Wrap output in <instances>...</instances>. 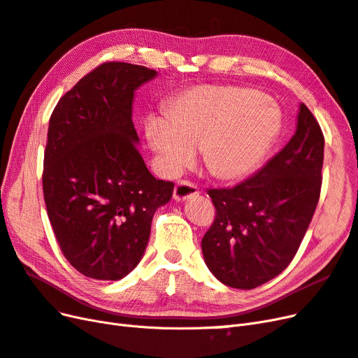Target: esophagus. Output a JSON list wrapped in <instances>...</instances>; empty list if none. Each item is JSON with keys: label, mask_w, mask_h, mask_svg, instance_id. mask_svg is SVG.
Instances as JSON below:
<instances>
[{"label": "esophagus", "mask_w": 358, "mask_h": 358, "mask_svg": "<svg viewBox=\"0 0 358 358\" xmlns=\"http://www.w3.org/2000/svg\"><path fill=\"white\" fill-rule=\"evenodd\" d=\"M199 194V188L189 180H179L173 191V197L176 201H185Z\"/></svg>", "instance_id": "1"}]
</instances>
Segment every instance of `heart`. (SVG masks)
Returning <instances> with one entry per match:
<instances>
[{
	"label": "heart",
	"mask_w": 358,
	"mask_h": 358,
	"mask_svg": "<svg viewBox=\"0 0 358 358\" xmlns=\"http://www.w3.org/2000/svg\"><path fill=\"white\" fill-rule=\"evenodd\" d=\"M145 129L166 175H179L200 150L212 176L233 182L262 164L279 134L280 115L258 91L199 85L178 94L166 117H149Z\"/></svg>",
	"instance_id": "obj_1"
}]
</instances>
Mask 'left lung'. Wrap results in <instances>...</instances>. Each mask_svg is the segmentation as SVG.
<instances>
[{
    "mask_svg": "<svg viewBox=\"0 0 358 358\" xmlns=\"http://www.w3.org/2000/svg\"><path fill=\"white\" fill-rule=\"evenodd\" d=\"M324 136L300 104L296 134L254 176L208 189L215 220L201 241L204 262L231 288L266 284L292 262L320 200Z\"/></svg>",
    "mask_w": 358,
    "mask_h": 358,
    "instance_id": "8db88e82",
    "label": "left lung"
}]
</instances>
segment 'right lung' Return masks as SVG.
<instances>
[{"label": "right lung", "mask_w": 358, "mask_h": 358, "mask_svg": "<svg viewBox=\"0 0 358 358\" xmlns=\"http://www.w3.org/2000/svg\"><path fill=\"white\" fill-rule=\"evenodd\" d=\"M155 70L104 62L61 96L49 119L43 194L61 251L82 275L117 280L142 259L155 210L175 183L140 155L133 99Z\"/></svg>", "instance_id": "right-lung-1"}]
</instances>
